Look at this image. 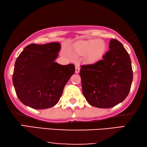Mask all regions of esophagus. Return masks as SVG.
Wrapping results in <instances>:
<instances>
[{"label": "esophagus", "mask_w": 147, "mask_h": 147, "mask_svg": "<svg viewBox=\"0 0 147 147\" xmlns=\"http://www.w3.org/2000/svg\"><path fill=\"white\" fill-rule=\"evenodd\" d=\"M80 71V67L79 65H76V70H75V72L76 74H78Z\"/></svg>", "instance_id": "1"}]
</instances>
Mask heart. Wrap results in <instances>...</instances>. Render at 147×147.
<instances>
[{"mask_svg":"<svg viewBox=\"0 0 147 147\" xmlns=\"http://www.w3.org/2000/svg\"><path fill=\"white\" fill-rule=\"evenodd\" d=\"M106 50V44L102 39H92L82 42L74 48L76 53L85 56L88 61L94 62L101 59Z\"/></svg>","mask_w":147,"mask_h":147,"instance_id":"1","label":"heart"}]
</instances>
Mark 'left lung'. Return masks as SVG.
<instances>
[{
	"label": "left lung",
	"mask_w": 147,
	"mask_h": 147,
	"mask_svg": "<svg viewBox=\"0 0 147 147\" xmlns=\"http://www.w3.org/2000/svg\"><path fill=\"white\" fill-rule=\"evenodd\" d=\"M101 60L81 65L82 92L90 105L109 108L127 97L133 78L131 60L122 44L111 39Z\"/></svg>",
	"instance_id": "left-lung-1"
}]
</instances>
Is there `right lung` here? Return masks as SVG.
I'll use <instances>...</instances> for the list:
<instances>
[{"label": "right lung", "mask_w": 147, "mask_h": 147, "mask_svg": "<svg viewBox=\"0 0 147 147\" xmlns=\"http://www.w3.org/2000/svg\"><path fill=\"white\" fill-rule=\"evenodd\" d=\"M61 44H30L15 63L13 82L17 97L33 109L51 108L57 104L63 88L75 72L74 64L55 62Z\"/></svg>", "instance_id": "1"}]
</instances>
